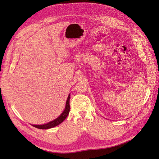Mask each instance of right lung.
<instances>
[{
    "label": "right lung",
    "instance_id": "add662e5",
    "mask_svg": "<svg viewBox=\"0 0 159 159\" xmlns=\"http://www.w3.org/2000/svg\"><path fill=\"white\" fill-rule=\"evenodd\" d=\"M70 94H69L68 97H67L65 109H64L63 113L61 114L58 117L56 118V119L54 120L53 121H50V122L47 123V124H42V125H33V126H34L37 128H39V129H48V128H53L55 126H57V125H59L61 123H62L63 121L66 120L67 116H68L69 112H70Z\"/></svg>",
    "mask_w": 159,
    "mask_h": 159
}]
</instances>
